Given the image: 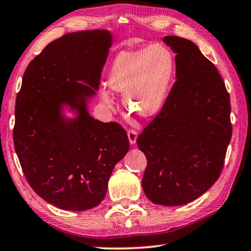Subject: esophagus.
Instances as JSON below:
<instances>
[{"instance_id":"esophagus-1","label":"esophagus","mask_w":251,"mask_h":251,"mask_svg":"<svg viewBox=\"0 0 251 251\" xmlns=\"http://www.w3.org/2000/svg\"><path fill=\"white\" fill-rule=\"evenodd\" d=\"M127 137H129V142L131 145H134L137 139V131L135 130H129L127 131Z\"/></svg>"}]
</instances>
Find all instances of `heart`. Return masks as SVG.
I'll use <instances>...</instances> for the list:
<instances>
[{"mask_svg": "<svg viewBox=\"0 0 251 251\" xmlns=\"http://www.w3.org/2000/svg\"><path fill=\"white\" fill-rule=\"evenodd\" d=\"M175 73V55L165 45L152 44L117 55L107 82L112 91L124 93L122 101L129 114L150 117L165 104ZM100 99L105 105H112L108 90H100Z\"/></svg>", "mask_w": 251, "mask_h": 251, "instance_id": "obj_1", "label": "heart"}]
</instances>
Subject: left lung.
Returning <instances> with one entry per match:
<instances>
[{
  "instance_id": "8db88e82",
  "label": "left lung",
  "mask_w": 251,
  "mask_h": 251,
  "mask_svg": "<svg viewBox=\"0 0 251 251\" xmlns=\"http://www.w3.org/2000/svg\"><path fill=\"white\" fill-rule=\"evenodd\" d=\"M176 53V76L159 114L137 137L147 158L143 191L151 202L195 201L220 176L232 137L231 101L210 60L192 41L162 39Z\"/></svg>"
}]
</instances>
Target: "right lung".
I'll use <instances>...</instances> for the list:
<instances>
[{
	"mask_svg": "<svg viewBox=\"0 0 251 251\" xmlns=\"http://www.w3.org/2000/svg\"><path fill=\"white\" fill-rule=\"evenodd\" d=\"M111 44L108 30L67 33L35 56L23 76L15 151L32 190L63 210L100 204L116 163L129 151L124 127L94 119L88 110ZM65 106L74 119L64 116Z\"/></svg>",
	"mask_w": 251,
	"mask_h": 251,
	"instance_id": "obj_1",
	"label": "right lung"
}]
</instances>
